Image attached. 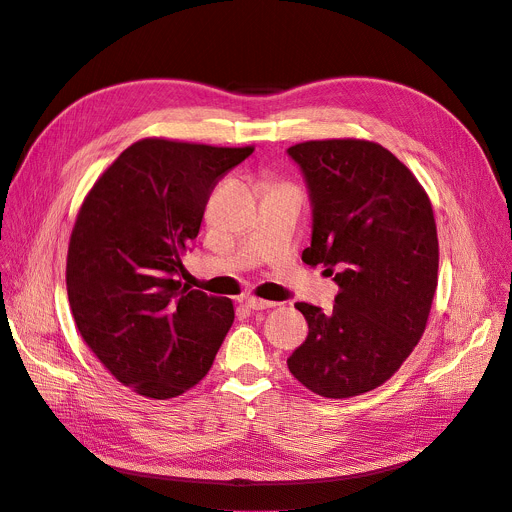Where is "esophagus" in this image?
<instances>
[{"label": "esophagus", "instance_id": "34e87169", "mask_svg": "<svg viewBox=\"0 0 512 512\" xmlns=\"http://www.w3.org/2000/svg\"><path fill=\"white\" fill-rule=\"evenodd\" d=\"M240 303H245L253 311H263V309H270V307L276 305L272 301H263V299H257V297H245V299H240Z\"/></svg>", "mask_w": 512, "mask_h": 512}]
</instances>
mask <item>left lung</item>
Instances as JSON below:
<instances>
[{"label": "left lung", "mask_w": 512, "mask_h": 512, "mask_svg": "<svg viewBox=\"0 0 512 512\" xmlns=\"http://www.w3.org/2000/svg\"><path fill=\"white\" fill-rule=\"evenodd\" d=\"M288 155L313 211L303 261L324 263L340 288L330 313L294 305L309 334L288 369L319 396H359L390 380L423 336L438 286L434 209L411 170L378 143L307 141Z\"/></svg>", "instance_id": "left-lung-1"}]
</instances>
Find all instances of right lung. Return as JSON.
I'll list each match as a JSON object with an SVG mask.
<instances>
[{
    "label": "right lung",
    "instance_id": "right-lung-1",
    "mask_svg": "<svg viewBox=\"0 0 512 512\" xmlns=\"http://www.w3.org/2000/svg\"><path fill=\"white\" fill-rule=\"evenodd\" d=\"M253 147L143 139L93 184L70 236L76 328L118 382L166 400L199 384L234 321L230 299L182 286L215 182Z\"/></svg>",
    "mask_w": 512,
    "mask_h": 512
}]
</instances>
